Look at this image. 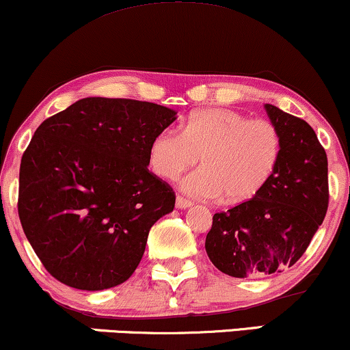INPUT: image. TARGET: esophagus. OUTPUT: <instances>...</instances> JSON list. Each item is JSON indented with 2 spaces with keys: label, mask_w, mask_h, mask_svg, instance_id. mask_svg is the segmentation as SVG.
I'll list each match as a JSON object with an SVG mask.
<instances>
[{
  "label": "esophagus",
  "mask_w": 350,
  "mask_h": 350,
  "mask_svg": "<svg viewBox=\"0 0 350 350\" xmlns=\"http://www.w3.org/2000/svg\"><path fill=\"white\" fill-rule=\"evenodd\" d=\"M175 206H176V208H178V209H187V208H191L193 202L189 201V200H187V198H183V196H176Z\"/></svg>",
  "instance_id": "1"
}]
</instances>
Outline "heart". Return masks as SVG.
<instances>
[{"instance_id": "b5f03b06", "label": "heart", "mask_w": 350, "mask_h": 350, "mask_svg": "<svg viewBox=\"0 0 350 350\" xmlns=\"http://www.w3.org/2000/svg\"><path fill=\"white\" fill-rule=\"evenodd\" d=\"M282 154L279 128L230 109L193 111L182 131L162 129L149 146V165L163 180H175L201 157V170L188 175L182 188L201 200L243 204L271 182Z\"/></svg>"}]
</instances>
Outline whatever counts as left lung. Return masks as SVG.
Listing matches in <instances>:
<instances>
[{
	"instance_id": "left-lung-1",
	"label": "left lung",
	"mask_w": 350,
	"mask_h": 350,
	"mask_svg": "<svg viewBox=\"0 0 350 350\" xmlns=\"http://www.w3.org/2000/svg\"><path fill=\"white\" fill-rule=\"evenodd\" d=\"M279 128L278 170L254 200L215 213L206 252L232 278H261L294 266L323 224L329 187L326 150L305 120L266 103Z\"/></svg>"
}]
</instances>
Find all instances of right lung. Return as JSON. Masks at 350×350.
Segmentation results:
<instances>
[{
	"label": "right lung",
	"instance_id": "1",
	"mask_svg": "<svg viewBox=\"0 0 350 350\" xmlns=\"http://www.w3.org/2000/svg\"><path fill=\"white\" fill-rule=\"evenodd\" d=\"M176 111L131 98H81L37 128L19 170L17 213L56 280L103 291L129 279L175 191L149 172V146Z\"/></svg>",
	"mask_w": 350,
	"mask_h": 350
}]
</instances>
